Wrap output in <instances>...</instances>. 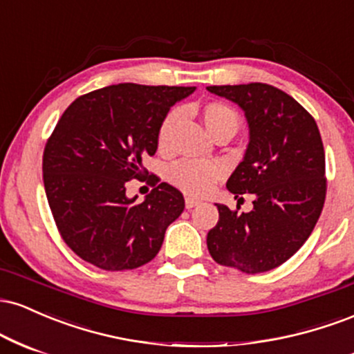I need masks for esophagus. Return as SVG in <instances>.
I'll return each mask as SVG.
<instances>
[{
    "label": "esophagus",
    "mask_w": 354,
    "mask_h": 354,
    "mask_svg": "<svg viewBox=\"0 0 354 354\" xmlns=\"http://www.w3.org/2000/svg\"><path fill=\"white\" fill-rule=\"evenodd\" d=\"M200 200H196V198H186V200H185V205H186V208H188V209H191V208H194V206H198V205H200Z\"/></svg>",
    "instance_id": "1"
}]
</instances>
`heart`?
Masks as SVG:
<instances>
[{"instance_id":"obj_1","label":"heart","mask_w":354,"mask_h":354,"mask_svg":"<svg viewBox=\"0 0 354 354\" xmlns=\"http://www.w3.org/2000/svg\"><path fill=\"white\" fill-rule=\"evenodd\" d=\"M178 120V111H171L166 115L163 123L158 131V146L166 149L169 145L171 129ZM201 120L211 136H218L221 133H234L239 129L241 120L233 108L219 101H211L201 108ZM221 176V168L213 161H196V160H181L174 163L168 171L169 181L176 188L189 194L206 193L214 181Z\"/></svg>"}]
</instances>
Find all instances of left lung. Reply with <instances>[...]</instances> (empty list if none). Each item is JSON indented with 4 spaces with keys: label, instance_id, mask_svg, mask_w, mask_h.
Listing matches in <instances>:
<instances>
[{
    "label": "left lung",
    "instance_id": "8db88e82",
    "mask_svg": "<svg viewBox=\"0 0 354 354\" xmlns=\"http://www.w3.org/2000/svg\"><path fill=\"white\" fill-rule=\"evenodd\" d=\"M206 89L245 113L250 141L226 188L234 198L254 194L250 213L216 203L219 219L206 238L209 254L243 273H265L304 245L323 209L326 180L319 129L298 101L270 84Z\"/></svg>",
    "mask_w": 354,
    "mask_h": 354
}]
</instances>
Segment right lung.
Instances as JSON below:
<instances>
[{
  "label": "right lung",
  "instance_id": "1",
  "mask_svg": "<svg viewBox=\"0 0 354 354\" xmlns=\"http://www.w3.org/2000/svg\"><path fill=\"white\" fill-rule=\"evenodd\" d=\"M194 89L113 84L76 98L59 118L43 154L44 191L61 236L81 259L121 271L158 254L185 198L160 183L136 203L126 181L141 180L169 108Z\"/></svg>",
  "mask_w": 354,
  "mask_h": 354
}]
</instances>
